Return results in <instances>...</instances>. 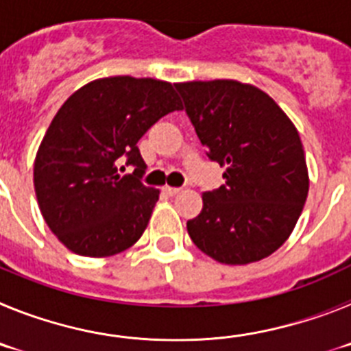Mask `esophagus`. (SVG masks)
Segmentation results:
<instances>
[{"mask_svg":"<svg viewBox=\"0 0 351 351\" xmlns=\"http://www.w3.org/2000/svg\"><path fill=\"white\" fill-rule=\"evenodd\" d=\"M181 191V188H173V186H163V193L169 195V197H173Z\"/></svg>","mask_w":351,"mask_h":351,"instance_id":"obj_1","label":"esophagus"}]
</instances>
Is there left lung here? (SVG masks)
<instances>
[{
	"label": "left lung",
	"mask_w": 351,
	"mask_h": 351,
	"mask_svg": "<svg viewBox=\"0 0 351 351\" xmlns=\"http://www.w3.org/2000/svg\"><path fill=\"white\" fill-rule=\"evenodd\" d=\"M207 156L226 167L225 184L202 193L186 223L200 251L226 265L272 255L295 228L309 191L299 132L267 93L237 80L178 82Z\"/></svg>",
	"instance_id": "8db88e82"
}]
</instances>
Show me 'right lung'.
Instances as JSON below:
<instances>
[{
    "mask_svg": "<svg viewBox=\"0 0 351 351\" xmlns=\"http://www.w3.org/2000/svg\"><path fill=\"white\" fill-rule=\"evenodd\" d=\"M181 108L170 82L130 75L91 80L61 105L36 153L33 182L43 219L68 250L104 258L141 239L160 190L141 182L137 142ZM119 157L136 167L133 174L117 173Z\"/></svg>",
    "mask_w": 351,
    "mask_h": 351,
    "instance_id": "obj_1",
    "label": "right lung"
}]
</instances>
